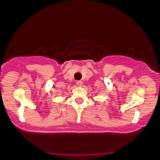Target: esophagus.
I'll list each match as a JSON object with an SVG mask.
<instances>
[{"label": "esophagus", "mask_w": 160, "mask_h": 160, "mask_svg": "<svg viewBox=\"0 0 160 160\" xmlns=\"http://www.w3.org/2000/svg\"><path fill=\"white\" fill-rule=\"evenodd\" d=\"M76 83H77V85H78V86H81L82 84V82L81 81V80H78V81L76 82Z\"/></svg>", "instance_id": "34e87169"}]
</instances>
